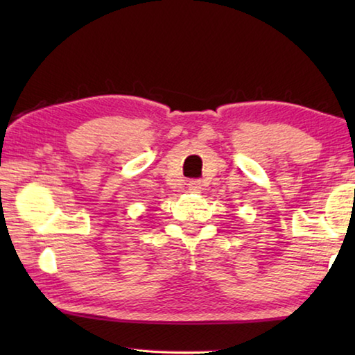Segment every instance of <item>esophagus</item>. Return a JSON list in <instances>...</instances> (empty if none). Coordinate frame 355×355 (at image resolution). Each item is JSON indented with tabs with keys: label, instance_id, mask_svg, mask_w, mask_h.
<instances>
[{
	"label": "esophagus",
	"instance_id": "34e87169",
	"mask_svg": "<svg viewBox=\"0 0 355 355\" xmlns=\"http://www.w3.org/2000/svg\"><path fill=\"white\" fill-rule=\"evenodd\" d=\"M188 189H189L191 192H200L202 183L199 182V180H191V182L188 183Z\"/></svg>",
	"mask_w": 355,
	"mask_h": 355
}]
</instances>
